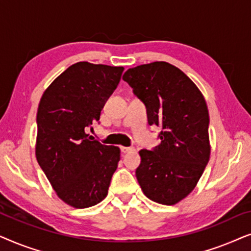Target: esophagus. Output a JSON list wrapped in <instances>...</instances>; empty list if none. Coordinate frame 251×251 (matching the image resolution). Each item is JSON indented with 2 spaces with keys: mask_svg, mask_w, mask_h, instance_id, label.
Here are the masks:
<instances>
[{
  "mask_svg": "<svg viewBox=\"0 0 251 251\" xmlns=\"http://www.w3.org/2000/svg\"><path fill=\"white\" fill-rule=\"evenodd\" d=\"M132 151H135V149H133V147H125V146L121 147V152H122V153L132 152Z\"/></svg>",
  "mask_w": 251,
  "mask_h": 251,
  "instance_id": "obj_1",
  "label": "esophagus"
}]
</instances>
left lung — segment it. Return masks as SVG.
Instances as JSON below:
<instances>
[{"instance_id":"1","label":"left lung","mask_w":251,"mask_h":251,"mask_svg":"<svg viewBox=\"0 0 251 251\" xmlns=\"http://www.w3.org/2000/svg\"><path fill=\"white\" fill-rule=\"evenodd\" d=\"M122 78L145 104L149 125L162 128L160 145L139 151L137 180L150 200L176 204L194 190L210 157L207 102L194 82L166 61L129 68Z\"/></svg>"}]
</instances>
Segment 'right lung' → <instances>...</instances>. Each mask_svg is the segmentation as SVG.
<instances>
[{"mask_svg":"<svg viewBox=\"0 0 251 251\" xmlns=\"http://www.w3.org/2000/svg\"><path fill=\"white\" fill-rule=\"evenodd\" d=\"M123 70L80 61L63 72L40 100L36 160L58 198L74 208L104 200L118 168L119 147L90 140L85 131L99 121Z\"/></svg>","mask_w":251,"mask_h":251,"instance_id":"right-lung-1","label":"right lung"}]
</instances>
